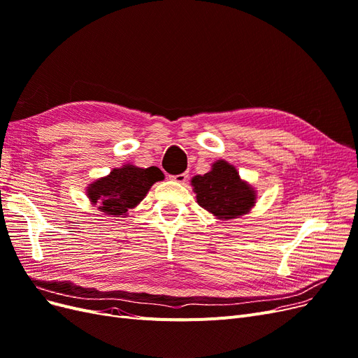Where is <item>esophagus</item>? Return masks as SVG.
Listing matches in <instances>:
<instances>
[{"label": "esophagus", "mask_w": 358, "mask_h": 358, "mask_svg": "<svg viewBox=\"0 0 358 358\" xmlns=\"http://www.w3.org/2000/svg\"><path fill=\"white\" fill-rule=\"evenodd\" d=\"M189 178L187 173H182V174H177V176H171V180H174L177 182H185Z\"/></svg>", "instance_id": "1"}]
</instances>
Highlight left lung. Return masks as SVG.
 <instances>
[{"instance_id":"8db88e82","label":"left lung","mask_w":358,"mask_h":358,"mask_svg":"<svg viewBox=\"0 0 358 358\" xmlns=\"http://www.w3.org/2000/svg\"><path fill=\"white\" fill-rule=\"evenodd\" d=\"M192 185L199 206L222 221L245 215L256 203L255 189L224 159L213 162L209 173L193 177Z\"/></svg>"}]
</instances>
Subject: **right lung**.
Masks as SVG:
<instances>
[{
	"label": "right lung",
	"instance_id": "add662e5",
	"mask_svg": "<svg viewBox=\"0 0 358 358\" xmlns=\"http://www.w3.org/2000/svg\"><path fill=\"white\" fill-rule=\"evenodd\" d=\"M161 180L164 174L157 166L138 168L126 164L89 184L86 193L92 205H98L101 212L122 217L127 216L129 209L141 203L152 185Z\"/></svg>",
	"mask_w": 358,
	"mask_h": 358
}]
</instances>
